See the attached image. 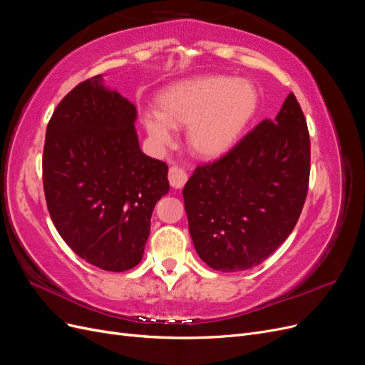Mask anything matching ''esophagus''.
<instances>
[{"label":"esophagus","instance_id":"obj_1","mask_svg":"<svg viewBox=\"0 0 365 365\" xmlns=\"http://www.w3.org/2000/svg\"><path fill=\"white\" fill-rule=\"evenodd\" d=\"M185 181H187V175L180 168L172 165L169 169V182L173 189H181V187H184Z\"/></svg>","mask_w":365,"mask_h":365}]
</instances>
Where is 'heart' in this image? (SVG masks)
Masks as SVG:
<instances>
[{
  "label": "heart",
  "instance_id": "heart-1",
  "mask_svg": "<svg viewBox=\"0 0 365 365\" xmlns=\"http://www.w3.org/2000/svg\"><path fill=\"white\" fill-rule=\"evenodd\" d=\"M257 103V88L247 79L197 76L163 90L157 111L143 115V128L160 150L173 145V129L187 128V148L193 155L217 160L236 146Z\"/></svg>",
  "mask_w": 365,
  "mask_h": 365
}]
</instances>
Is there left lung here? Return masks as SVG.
Listing matches in <instances>:
<instances>
[{
    "mask_svg": "<svg viewBox=\"0 0 365 365\" xmlns=\"http://www.w3.org/2000/svg\"><path fill=\"white\" fill-rule=\"evenodd\" d=\"M311 141L291 93L225 157L196 168L182 196L195 250L210 268L245 271L286 240L304 205Z\"/></svg>",
    "mask_w": 365,
    "mask_h": 365,
    "instance_id": "obj_1",
    "label": "left lung"
}]
</instances>
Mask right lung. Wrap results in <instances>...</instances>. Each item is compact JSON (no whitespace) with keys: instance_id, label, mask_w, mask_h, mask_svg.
Instances as JSON below:
<instances>
[{"instance_id":"add662e5","label":"right lung","mask_w":365,"mask_h":365,"mask_svg":"<svg viewBox=\"0 0 365 365\" xmlns=\"http://www.w3.org/2000/svg\"><path fill=\"white\" fill-rule=\"evenodd\" d=\"M137 108L105 85H77L54 109L46 134L42 180L54 227L94 267H137L155 204L169 192L168 165L140 149Z\"/></svg>"}]
</instances>
